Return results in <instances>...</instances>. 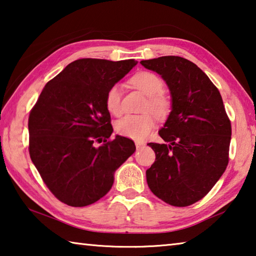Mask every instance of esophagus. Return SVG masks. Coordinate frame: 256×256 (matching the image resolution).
Instances as JSON below:
<instances>
[{
	"instance_id": "esophagus-1",
	"label": "esophagus",
	"mask_w": 256,
	"mask_h": 256,
	"mask_svg": "<svg viewBox=\"0 0 256 256\" xmlns=\"http://www.w3.org/2000/svg\"><path fill=\"white\" fill-rule=\"evenodd\" d=\"M144 146H146L144 142H142V141H136V149H141V148H144Z\"/></svg>"
}]
</instances>
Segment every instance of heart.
Listing matches in <instances>:
<instances>
[{"instance_id": "heart-1", "label": "heart", "mask_w": 256, "mask_h": 256, "mask_svg": "<svg viewBox=\"0 0 256 256\" xmlns=\"http://www.w3.org/2000/svg\"><path fill=\"white\" fill-rule=\"evenodd\" d=\"M131 84L146 96L140 115H128L118 120L116 132L120 136L142 140L154 126V116L160 120L166 118L172 110L170 98L162 92L164 82L152 72H140L132 76ZM105 104L110 114L118 116L122 114V88L120 84L112 86L106 94Z\"/></svg>"}]
</instances>
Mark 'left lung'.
<instances>
[{"label": "left lung", "mask_w": 256, "mask_h": 256, "mask_svg": "<svg viewBox=\"0 0 256 256\" xmlns=\"http://www.w3.org/2000/svg\"><path fill=\"white\" fill-rule=\"evenodd\" d=\"M170 88L172 112L159 131L166 144H148L156 154L146 172L156 196L174 206L204 198L226 170L232 125L216 86L200 68L180 56L140 62Z\"/></svg>", "instance_id": "obj_1"}]
</instances>
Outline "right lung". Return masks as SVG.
<instances>
[{
	"label": "right lung",
	"mask_w": 256,
	"mask_h": 256,
	"mask_svg": "<svg viewBox=\"0 0 256 256\" xmlns=\"http://www.w3.org/2000/svg\"><path fill=\"white\" fill-rule=\"evenodd\" d=\"M136 63L76 60L47 82L30 112V158L60 202L86 206L105 196L115 170L136 151L128 138L107 141L112 126L105 97Z\"/></svg>",
	"instance_id": "1"
}]
</instances>
